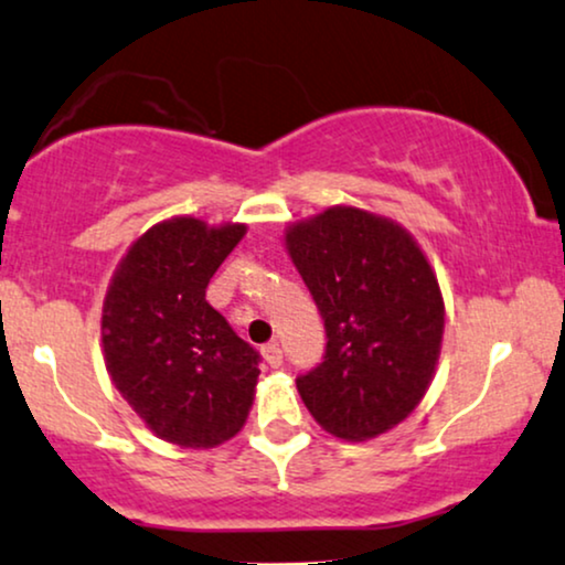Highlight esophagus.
Here are the masks:
<instances>
[{"mask_svg":"<svg viewBox=\"0 0 565 565\" xmlns=\"http://www.w3.org/2000/svg\"><path fill=\"white\" fill-rule=\"evenodd\" d=\"M263 360H266L270 367H281V362H284L281 347H278L276 341H270V344L263 347Z\"/></svg>","mask_w":565,"mask_h":565,"instance_id":"esophagus-1","label":"esophagus"}]
</instances>
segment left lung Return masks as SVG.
Masks as SVG:
<instances>
[{"label": "left lung", "instance_id": "8db88e82", "mask_svg": "<svg viewBox=\"0 0 565 565\" xmlns=\"http://www.w3.org/2000/svg\"><path fill=\"white\" fill-rule=\"evenodd\" d=\"M284 245L326 323V356L297 377L335 438L388 433L423 402L438 365L446 305L417 239L394 218L333 205L295 221Z\"/></svg>", "mask_w": 565, "mask_h": 565}]
</instances>
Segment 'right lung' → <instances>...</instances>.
<instances>
[{"label": "right lung", "instance_id": "right-lung-1", "mask_svg": "<svg viewBox=\"0 0 565 565\" xmlns=\"http://www.w3.org/2000/svg\"><path fill=\"white\" fill-rule=\"evenodd\" d=\"M245 224L159 221L114 270L102 310L111 383L161 440L216 448L247 423L260 354L205 302Z\"/></svg>", "mask_w": 565, "mask_h": 565}]
</instances>
